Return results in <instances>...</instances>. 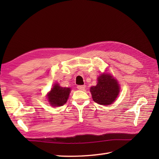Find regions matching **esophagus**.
Instances as JSON below:
<instances>
[{
  "instance_id": "34e87169",
  "label": "esophagus",
  "mask_w": 159,
  "mask_h": 159,
  "mask_svg": "<svg viewBox=\"0 0 159 159\" xmlns=\"http://www.w3.org/2000/svg\"><path fill=\"white\" fill-rule=\"evenodd\" d=\"M77 88H78V89H79V90H85V85H78Z\"/></svg>"
}]
</instances>
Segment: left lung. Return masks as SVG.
Returning a JSON list of instances; mask_svg holds the SVG:
<instances>
[{"mask_svg":"<svg viewBox=\"0 0 159 159\" xmlns=\"http://www.w3.org/2000/svg\"><path fill=\"white\" fill-rule=\"evenodd\" d=\"M90 92L94 102L101 105H109L119 95L120 85L111 74L106 72L98 78L97 85L91 87Z\"/></svg>","mask_w":159,"mask_h":159,"instance_id":"1","label":"left lung"}]
</instances>
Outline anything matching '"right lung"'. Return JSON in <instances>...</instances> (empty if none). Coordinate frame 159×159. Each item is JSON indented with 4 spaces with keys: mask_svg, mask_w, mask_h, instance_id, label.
Returning a JSON list of instances; mask_svg holds the SVG:
<instances>
[{
    "mask_svg": "<svg viewBox=\"0 0 159 159\" xmlns=\"http://www.w3.org/2000/svg\"><path fill=\"white\" fill-rule=\"evenodd\" d=\"M71 89L69 87H62L58 83H55L47 95V98L51 106H62L66 103L70 96Z\"/></svg>",
    "mask_w": 159,
    "mask_h": 159,
    "instance_id": "add662e5",
    "label": "right lung"
}]
</instances>
